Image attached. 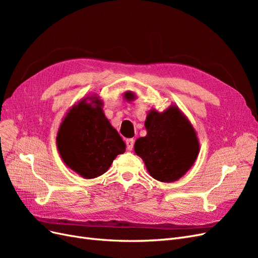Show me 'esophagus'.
I'll list each match as a JSON object with an SVG mask.
<instances>
[{
    "mask_svg": "<svg viewBox=\"0 0 258 258\" xmlns=\"http://www.w3.org/2000/svg\"><path fill=\"white\" fill-rule=\"evenodd\" d=\"M126 144H127V150H128V151H132V150H134L135 140H134V139H128V140H126Z\"/></svg>",
    "mask_w": 258,
    "mask_h": 258,
    "instance_id": "obj_1",
    "label": "esophagus"
}]
</instances>
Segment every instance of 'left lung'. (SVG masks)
I'll list each match as a JSON object with an SVG mask.
<instances>
[{
	"instance_id": "obj_1",
	"label": "left lung",
	"mask_w": 258,
	"mask_h": 258,
	"mask_svg": "<svg viewBox=\"0 0 258 258\" xmlns=\"http://www.w3.org/2000/svg\"><path fill=\"white\" fill-rule=\"evenodd\" d=\"M123 98L131 101L136 95L126 91ZM145 128L147 135L135 143L136 154L155 179L163 183L177 181L192 167L200 151L191 122L175 104H171L163 112L155 108L148 111Z\"/></svg>"
}]
</instances>
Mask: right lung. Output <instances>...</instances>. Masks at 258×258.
<instances>
[{"label": "right lung", "mask_w": 258, "mask_h": 258, "mask_svg": "<svg viewBox=\"0 0 258 258\" xmlns=\"http://www.w3.org/2000/svg\"><path fill=\"white\" fill-rule=\"evenodd\" d=\"M103 101L87 96L74 104L62 119L56 143L60 157L84 178L102 175L126 144L102 110Z\"/></svg>", "instance_id": "obj_1"}]
</instances>
